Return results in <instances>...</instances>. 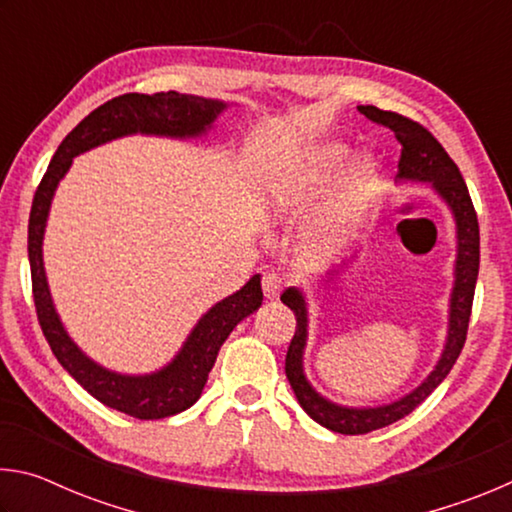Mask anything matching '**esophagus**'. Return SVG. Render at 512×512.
Here are the masks:
<instances>
[{
  "mask_svg": "<svg viewBox=\"0 0 512 512\" xmlns=\"http://www.w3.org/2000/svg\"><path fill=\"white\" fill-rule=\"evenodd\" d=\"M262 289H264V296L268 300H277V298H280V293H282V277L277 275V273H273V271L264 273Z\"/></svg>",
  "mask_w": 512,
  "mask_h": 512,
  "instance_id": "esophagus-1",
  "label": "esophagus"
}]
</instances>
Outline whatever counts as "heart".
<instances>
[{
	"mask_svg": "<svg viewBox=\"0 0 512 512\" xmlns=\"http://www.w3.org/2000/svg\"><path fill=\"white\" fill-rule=\"evenodd\" d=\"M348 160V146L339 142H320L298 151L277 171L273 180V210L277 214L305 205L323 192L329 180ZM377 164L370 155H357L343 169L339 185L329 201L311 216L302 246L311 259H332L357 237L366 212L375 196Z\"/></svg>",
	"mask_w": 512,
	"mask_h": 512,
	"instance_id": "obj_1",
	"label": "heart"
}]
</instances>
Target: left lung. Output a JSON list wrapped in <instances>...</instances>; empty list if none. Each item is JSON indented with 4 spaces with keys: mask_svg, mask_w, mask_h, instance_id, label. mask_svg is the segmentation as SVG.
<instances>
[{
    "mask_svg": "<svg viewBox=\"0 0 512 512\" xmlns=\"http://www.w3.org/2000/svg\"><path fill=\"white\" fill-rule=\"evenodd\" d=\"M359 112L370 121L391 128L395 140L402 144V158L400 164H397L395 176L397 183L431 185L433 192L440 196V201L449 207L456 225V259L443 352H440L433 370L411 393L397 397V400L388 404L345 406L320 395L305 375V348L309 339V309L305 291L291 287L280 296L284 305L296 314V334L291 339L284 370H287V379L298 397V404L305 409L311 420L323 424L329 431L345 433V436H357V433H370L388 427V424L409 415L415 406L422 404L436 391L440 381L449 375V370H452L465 345L476 277H479V221H476L470 192H467L465 180L454 160L449 158L436 137L427 128H422L418 121L397 115V112L391 110H379L375 106H359ZM343 268H348V264L327 271L323 284L334 282L343 273Z\"/></svg>",
    "mask_w": 512,
    "mask_h": 512,
    "instance_id": "8db88e82",
    "label": "left lung"
}]
</instances>
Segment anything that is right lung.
<instances>
[{
    "mask_svg": "<svg viewBox=\"0 0 512 512\" xmlns=\"http://www.w3.org/2000/svg\"><path fill=\"white\" fill-rule=\"evenodd\" d=\"M232 103L221 99H205L196 94L158 92V94H121L92 110L79 126L58 146L54 160L33 196L29 216V264L33 280V300H36L42 334L69 375H72L92 397L110 409L121 411L140 420H160L176 415L192 406L201 397L207 375L216 361L221 345L241 320L262 307V277L253 275L232 296L212 305L198 318L169 363L144 375H126L110 370L90 359L60 320L54 298H51L45 257V230L51 201L72 167L76 155L97 149L101 144L128 135H155L171 140H201L216 126Z\"/></svg>",
    "mask_w": 512,
    "mask_h": 512,
    "instance_id": "right-lung-1",
    "label": "right lung"
}]
</instances>
